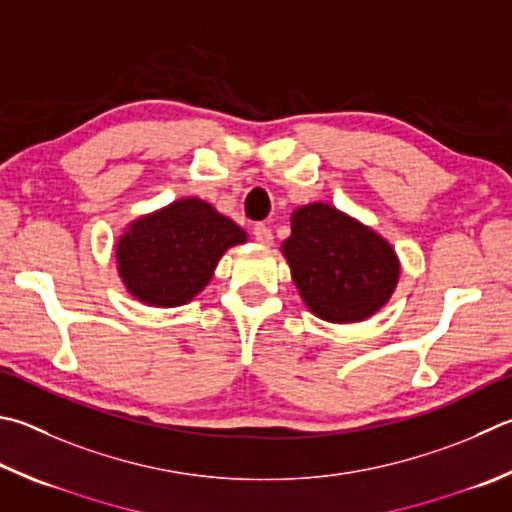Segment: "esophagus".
Segmentation results:
<instances>
[{
  "mask_svg": "<svg viewBox=\"0 0 512 512\" xmlns=\"http://www.w3.org/2000/svg\"><path fill=\"white\" fill-rule=\"evenodd\" d=\"M253 237H255L257 244H262V246H271V241H273V232H271V228H268L266 224H255V228H253Z\"/></svg>",
  "mask_w": 512,
  "mask_h": 512,
  "instance_id": "34e87169",
  "label": "esophagus"
}]
</instances>
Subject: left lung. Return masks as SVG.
<instances>
[{
    "instance_id": "obj_1",
    "label": "left lung",
    "mask_w": 512,
    "mask_h": 512,
    "mask_svg": "<svg viewBox=\"0 0 512 512\" xmlns=\"http://www.w3.org/2000/svg\"><path fill=\"white\" fill-rule=\"evenodd\" d=\"M282 255L302 302L333 324L371 318L401 277V259L383 235L322 201L293 210Z\"/></svg>"
}]
</instances>
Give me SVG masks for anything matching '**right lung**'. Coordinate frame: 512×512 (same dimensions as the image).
<instances>
[{
	"instance_id": "right-lung-1",
	"label": "right lung",
	"mask_w": 512,
	"mask_h": 512,
	"mask_svg": "<svg viewBox=\"0 0 512 512\" xmlns=\"http://www.w3.org/2000/svg\"><path fill=\"white\" fill-rule=\"evenodd\" d=\"M246 241V230L208 201L176 199L129 221L116 241V271L134 300L174 309L210 284L228 248Z\"/></svg>"
}]
</instances>
